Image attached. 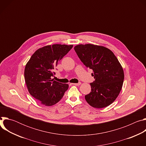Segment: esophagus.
I'll return each instance as SVG.
<instances>
[{
  "label": "esophagus",
  "mask_w": 146,
  "mask_h": 146,
  "mask_svg": "<svg viewBox=\"0 0 146 146\" xmlns=\"http://www.w3.org/2000/svg\"><path fill=\"white\" fill-rule=\"evenodd\" d=\"M72 84H73V85H74V86H80V85L81 84V82H78V83H72Z\"/></svg>",
  "instance_id": "obj_1"
}]
</instances>
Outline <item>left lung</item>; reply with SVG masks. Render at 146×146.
<instances>
[{"label":"left lung","instance_id":"8db88e82","mask_svg":"<svg viewBox=\"0 0 146 146\" xmlns=\"http://www.w3.org/2000/svg\"><path fill=\"white\" fill-rule=\"evenodd\" d=\"M84 65L94 72L95 81L90 83L91 92L85 96L89 105L100 109L109 106L118 96L123 82V69L109 48L91 44L74 48Z\"/></svg>","mask_w":146,"mask_h":146}]
</instances>
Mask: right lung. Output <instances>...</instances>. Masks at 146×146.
Here are the masks:
<instances>
[{"instance_id": "obj_1", "label": "right lung", "mask_w": 146, "mask_h": 146, "mask_svg": "<svg viewBox=\"0 0 146 146\" xmlns=\"http://www.w3.org/2000/svg\"><path fill=\"white\" fill-rule=\"evenodd\" d=\"M73 45L53 44L38 49L25 68L24 77L29 94L45 106L58 103L69 85L52 79L58 62L72 48Z\"/></svg>"}]
</instances>
